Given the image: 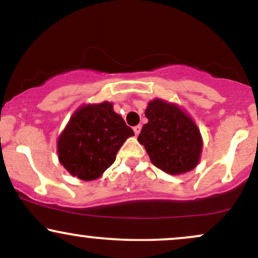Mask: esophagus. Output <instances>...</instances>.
Wrapping results in <instances>:
<instances>
[{
    "instance_id": "obj_1",
    "label": "esophagus",
    "mask_w": 258,
    "mask_h": 258,
    "mask_svg": "<svg viewBox=\"0 0 258 258\" xmlns=\"http://www.w3.org/2000/svg\"><path fill=\"white\" fill-rule=\"evenodd\" d=\"M141 130H142V126H141V125H137V126L133 127V131H135V135H136V136L139 135V132H141Z\"/></svg>"
}]
</instances>
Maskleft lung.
Instances as JSON below:
<instances>
[{"label":"left lung","mask_w":258,"mask_h":258,"mask_svg":"<svg viewBox=\"0 0 258 258\" xmlns=\"http://www.w3.org/2000/svg\"><path fill=\"white\" fill-rule=\"evenodd\" d=\"M146 116L148 122L142 127L138 142L153 165L173 176L197 167L203 137L195 121L179 105L160 98L148 103Z\"/></svg>","instance_id":"obj_1"}]
</instances>
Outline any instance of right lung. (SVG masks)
Instances as JSON below:
<instances>
[{"mask_svg":"<svg viewBox=\"0 0 258 258\" xmlns=\"http://www.w3.org/2000/svg\"><path fill=\"white\" fill-rule=\"evenodd\" d=\"M112 106L109 102L80 106L59 135V162L72 176L99 178L114 164L123 142L135 136Z\"/></svg>","mask_w":258,"mask_h":258,"instance_id":"right-lung-1","label":"right lung"}]
</instances>
